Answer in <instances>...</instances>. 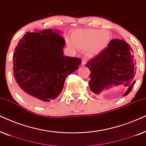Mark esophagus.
Returning a JSON list of instances; mask_svg holds the SVG:
<instances>
[{
    "label": "esophagus",
    "mask_w": 146,
    "mask_h": 146,
    "mask_svg": "<svg viewBox=\"0 0 146 146\" xmlns=\"http://www.w3.org/2000/svg\"><path fill=\"white\" fill-rule=\"evenodd\" d=\"M86 62H87L86 58H83L82 59V65L85 66L86 64Z\"/></svg>",
    "instance_id": "obj_1"
}]
</instances>
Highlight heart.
Returning a JSON list of instances; mask_svg holds the SVG:
<instances>
[{
	"mask_svg": "<svg viewBox=\"0 0 146 146\" xmlns=\"http://www.w3.org/2000/svg\"><path fill=\"white\" fill-rule=\"evenodd\" d=\"M108 31L98 29H78L72 34V38L65 36L66 44L72 49L84 50L88 56L98 54L106 48L110 42Z\"/></svg>",
	"mask_w": 146,
	"mask_h": 146,
	"instance_id": "obj_1",
	"label": "heart"
}]
</instances>
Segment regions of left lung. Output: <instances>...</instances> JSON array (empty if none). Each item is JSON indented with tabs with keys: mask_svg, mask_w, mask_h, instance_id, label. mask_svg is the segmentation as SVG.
<instances>
[{
	"mask_svg": "<svg viewBox=\"0 0 146 146\" xmlns=\"http://www.w3.org/2000/svg\"><path fill=\"white\" fill-rule=\"evenodd\" d=\"M135 64L130 46L123 40H111L106 48L86 64L90 70V90L98 94L104 89L122 86L127 87L123 94L127 96L135 82Z\"/></svg>",
	"mask_w": 146,
	"mask_h": 146,
	"instance_id": "8db88e82",
	"label": "left lung"
}]
</instances>
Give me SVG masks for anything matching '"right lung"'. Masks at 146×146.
Returning a JSON list of instances; mask_svg holds the SVG:
<instances>
[{"label":"right lung","mask_w":146,"mask_h":146,"mask_svg":"<svg viewBox=\"0 0 146 146\" xmlns=\"http://www.w3.org/2000/svg\"><path fill=\"white\" fill-rule=\"evenodd\" d=\"M65 40L59 31L26 33L13 57L14 76L27 101L43 105L56 98L66 77L79 68L82 60L64 56Z\"/></svg>","instance_id":"1"}]
</instances>
